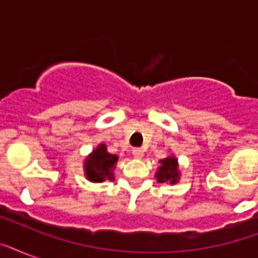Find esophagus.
I'll use <instances>...</instances> for the list:
<instances>
[{
	"instance_id": "esophagus-1",
	"label": "esophagus",
	"mask_w": 258,
	"mask_h": 258,
	"mask_svg": "<svg viewBox=\"0 0 258 258\" xmlns=\"http://www.w3.org/2000/svg\"><path fill=\"white\" fill-rule=\"evenodd\" d=\"M133 155L135 158H138V159H141V158H143V155H145V151H143L142 149H134Z\"/></svg>"
}]
</instances>
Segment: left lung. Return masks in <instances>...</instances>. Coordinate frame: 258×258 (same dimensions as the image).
Returning <instances> with one entry per match:
<instances>
[{
    "mask_svg": "<svg viewBox=\"0 0 258 258\" xmlns=\"http://www.w3.org/2000/svg\"><path fill=\"white\" fill-rule=\"evenodd\" d=\"M161 166L155 172V178L159 183H171L175 184L180 179V170L178 158L175 155H169L165 159L159 161Z\"/></svg>",
    "mask_w": 258,
    "mask_h": 258,
    "instance_id": "obj_1",
    "label": "left lung"
}]
</instances>
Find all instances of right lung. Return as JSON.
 Masks as SVG:
<instances>
[{"mask_svg": "<svg viewBox=\"0 0 258 258\" xmlns=\"http://www.w3.org/2000/svg\"><path fill=\"white\" fill-rule=\"evenodd\" d=\"M119 157L109 154L107 146L100 143L92 153L84 159V175L93 183H100L104 180H113V170L116 167Z\"/></svg>", "mask_w": 258, "mask_h": 258, "instance_id": "obj_1", "label": "right lung"}]
</instances>
